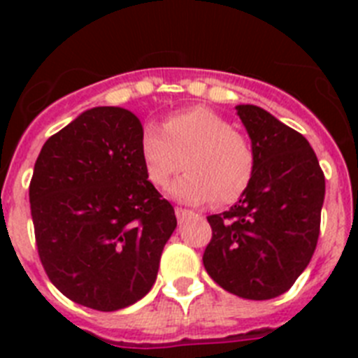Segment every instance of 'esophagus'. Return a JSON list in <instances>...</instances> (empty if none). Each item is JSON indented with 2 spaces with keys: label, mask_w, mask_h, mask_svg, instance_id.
<instances>
[{
  "label": "esophagus",
  "mask_w": 358,
  "mask_h": 358,
  "mask_svg": "<svg viewBox=\"0 0 358 358\" xmlns=\"http://www.w3.org/2000/svg\"><path fill=\"white\" fill-rule=\"evenodd\" d=\"M189 215H194V213L188 210H182V208H176V217L179 218V220H185V218L189 217Z\"/></svg>",
  "instance_id": "34e87169"
}]
</instances>
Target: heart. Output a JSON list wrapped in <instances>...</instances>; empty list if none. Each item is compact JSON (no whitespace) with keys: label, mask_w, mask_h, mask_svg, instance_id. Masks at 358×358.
<instances>
[{"label":"heart","mask_w":358,"mask_h":358,"mask_svg":"<svg viewBox=\"0 0 358 358\" xmlns=\"http://www.w3.org/2000/svg\"><path fill=\"white\" fill-rule=\"evenodd\" d=\"M140 154L152 185L170 186V195L186 204H231L245 192L255 172V147L243 132L208 107L173 113L163 129L147 125L141 131Z\"/></svg>","instance_id":"obj_1"}]
</instances>
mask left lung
<instances>
[{"label": "left lung", "mask_w": 358, "mask_h": 358, "mask_svg": "<svg viewBox=\"0 0 358 358\" xmlns=\"http://www.w3.org/2000/svg\"><path fill=\"white\" fill-rule=\"evenodd\" d=\"M255 147L251 182L229 210L210 215L202 264L211 280L243 299H273L312 260L321 227L324 173L305 136L262 107L236 106Z\"/></svg>", "instance_id": "1"}]
</instances>
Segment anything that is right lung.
I'll return each instance as SVG.
<instances>
[{
    "label": "right lung",
    "mask_w": 358,
    "mask_h": 358,
    "mask_svg": "<svg viewBox=\"0 0 358 358\" xmlns=\"http://www.w3.org/2000/svg\"><path fill=\"white\" fill-rule=\"evenodd\" d=\"M141 122L122 107L84 110L48 138L34 166L30 210L50 281L100 312L152 289L176 211L148 181Z\"/></svg>",
    "instance_id": "1"
}]
</instances>
